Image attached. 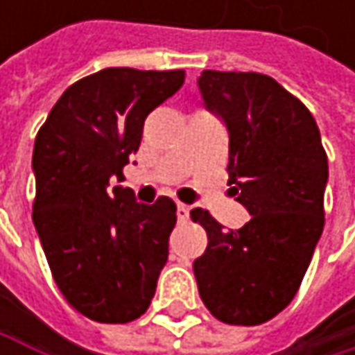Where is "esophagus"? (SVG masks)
<instances>
[{
  "label": "esophagus",
  "mask_w": 355,
  "mask_h": 355,
  "mask_svg": "<svg viewBox=\"0 0 355 355\" xmlns=\"http://www.w3.org/2000/svg\"><path fill=\"white\" fill-rule=\"evenodd\" d=\"M177 216L180 222L189 220V205H184V203H177Z\"/></svg>",
  "instance_id": "esophagus-1"
}]
</instances>
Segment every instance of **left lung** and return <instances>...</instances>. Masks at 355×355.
<instances>
[{
	"instance_id": "left-lung-1",
	"label": "left lung",
	"mask_w": 355,
	"mask_h": 355,
	"mask_svg": "<svg viewBox=\"0 0 355 355\" xmlns=\"http://www.w3.org/2000/svg\"><path fill=\"white\" fill-rule=\"evenodd\" d=\"M199 90L230 135L228 184L250 220L226 230L207 209L193 271L207 311L228 324H261L296 296L324 226L327 152L311 110L273 78L205 69Z\"/></svg>"
}]
</instances>
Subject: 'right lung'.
<instances>
[{
	"label": "right lung",
	"mask_w": 355,
	"mask_h": 355,
	"mask_svg": "<svg viewBox=\"0 0 355 355\" xmlns=\"http://www.w3.org/2000/svg\"><path fill=\"white\" fill-rule=\"evenodd\" d=\"M182 82V69L107 67L71 84L36 133L33 222L59 292L90 320L131 322L154 298L177 205L137 203L108 178H123L146 116Z\"/></svg>",
	"instance_id": "1"
}]
</instances>
